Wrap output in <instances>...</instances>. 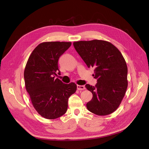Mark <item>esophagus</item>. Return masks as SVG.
I'll list each match as a JSON object with an SVG mask.
<instances>
[{
    "instance_id": "obj_1",
    "label": "esophagus",
    "mask_w": 149,
    "mask_h": 149,
    "mask_svg": "<svg viewBox=\"0 0 149 149\" xmlns=\"http://www.w3.org/2000/svg\"><path fill=\"white\" fill-rule=\"evenodd\" d=\"M77 88L79 91H80V90H84L85 88V86H80V85H77Z\"/></svg>"
}]
</instances>
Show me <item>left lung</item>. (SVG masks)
<instances>
[{"instance_id":"8db88e82","label":"left lung","mask_w":149,"mask_h":149,"mask_svg":"<svg viewBox=\"0 0 149 149\" xmlns=\"http://www.w3.org/2000/svg\"><path fill=\"white\" fill-rule=\"evenodd\" d=\"M74 48L88 67L94 68L95 86L86 84L92 93L87 103V109L98 116H107L117 109L127 86V66L122 54L116 46L102 40L74 42Z\"/></svg>"}]
</instances>
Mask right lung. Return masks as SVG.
Wrapping results in <instances>:
<instances>
[{"label":"right lung","mask_w":149,"mask_h":149,"mask_svg":"<svg viewBox=\"0 0 149 149\" xmlns=\"http://www.w3.org/2000/svg\"><path fill=\"white\" fill-rule=\"evenodd\" d=\"M70 42H45L38 45L28 58L24 70L26 91L38 113L55 119L65 113L68 99L77 90L74 82L63 84L55 79L59 57L71 45Z\"/></svg>","instance_id":"right-lung-1"}]
</instances>
